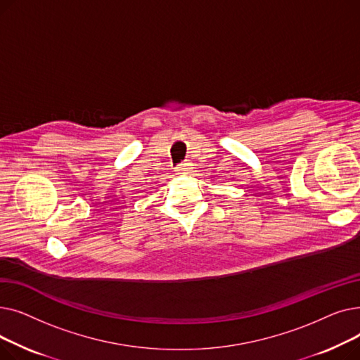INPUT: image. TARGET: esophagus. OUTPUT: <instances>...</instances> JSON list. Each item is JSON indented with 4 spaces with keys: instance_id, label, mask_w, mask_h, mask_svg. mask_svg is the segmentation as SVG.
<instances>
[{
    "instance_id": "esophagus-1",
    "label": "esophagus",
    "mask_w": 360,
    "mask_h": 360,
    "mask_svg": "<svg viewBox=\"0 0 360 360\" xmlns=\"http://www.w3.org/2000/svg\"><path fill=\"white\" fill-rule=\"evenodd\" d=\"M193 167H191V163L190 162H184V163H181L179 166H178V174L179 175H185V174H188V172H190V170H191Z\"/></svg>"
}]
</instances>
